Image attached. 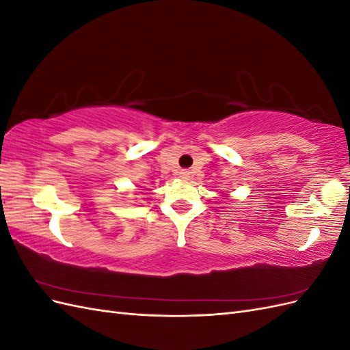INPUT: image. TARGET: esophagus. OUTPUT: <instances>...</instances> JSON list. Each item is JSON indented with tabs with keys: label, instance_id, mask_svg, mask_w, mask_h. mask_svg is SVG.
Returning <instances> with one entry per match:
<instances>
[{
	"label": "esophagus",
	"instance_id": "obj_1",
	"mask_svg": "<svg viewBox=\"0 0 350 350\" xmlns=\"http://www.w3.org/2000/svg\"><path fill=\"white\" fill-rule=\"evenodd\" d=\"M179 176H181L183 179H189V176H191V172H189L188 169H183V171L179 172Z\"/></svg>",
	"mask_w": 350,
	"mask_h": 350
}]
</instances>
